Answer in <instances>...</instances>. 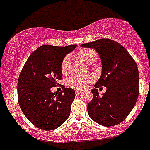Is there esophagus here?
Wrapping results in <instances>:
<instances>
[{
	"instance_id": "34e87169",
	"label": "esophagus",
	"mask_w": 150,
	"mask_h": 150,
	"mask_svg": "<svg viewBox=\"0 0 150 150\" xmlns=\"http://www.w3.org/2000/svg\"><path fill=\"white\" fill-rule=\"evenodd\" d=\"M82 92V91H76V95H79V94H80Z\"/></svg>"
}]
</instances>
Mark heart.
<instances>
[{"mask_svg": "<svg viewBox=\"0 0 150 150\" xmlns=\"http://www.w3.org/2000/svg\"><path fill=\"white\" fill-rule=\"evenodd\" d=\"M78 55L87 63L92 64L96 59L97 55L94 50L90 48H85L79 51ZM71 69V59L68 56L65 57L61 62L60 70L63 75L69 74ZM92 79L90 75H78L74 74L67 79V85L71 88L76 90L83 89L87 86L88 82Z\"/></svg>", "mask_w": 150, "mask_h": 150, "instance_id": "1", "label": "heart"}]
</instances>
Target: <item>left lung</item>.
<instances>
[{
  "instance_id": "obj_1",
  "label": "left lung",
  "mask_w": 150,
  "mask_h": 150,
  "mask_svg": "<svg viewBox=\"0 0 150 150\" xmlns=\"http://www.w3.org/2000/svg\"><path fill=\"white\" fill-rule=\"evenodd\" d=\"M94 48L102 61V75L95 84L93 99L88 105L89 116L105 127L123 122L135 106L139 94V73L136 62L126 48L110 39H99L81 44ZM106 87L99 96L96 88Z\"/></svg>"
}]
</instances>
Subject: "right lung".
Masks as SVG:
<instances>
[{
	"label": "right lung",
	"instance_id": "right-lung-1",
	"mask_svg": "<svg viewBox=\"0 0 150 150\" xmlns=\"http://www.w3.org/2000/svg\"><path fill=\"white\" fill-rule=\"evenodd\" d=\"M76 47L40 46L31 53L20 74L18 103L28 121L39 129H57L69 117L74 90L64 87L57 94L51 88L59 85L62 76L61 62Z\"/></svg>",
	"mask_w": 150,
	"mask_h": 150
}]
</instances>
